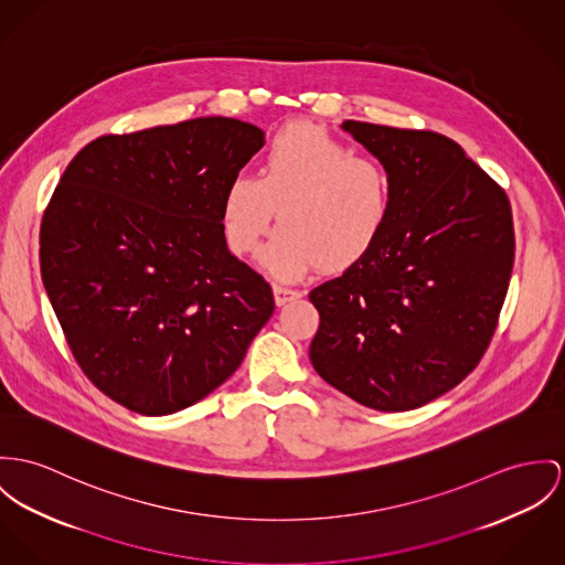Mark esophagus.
I'll return each instance as SVG.
<instances>
[{
  "label": "esophagus",
  "mask_w": 565,
  "mask_h": 565,
  "mask_svg": "<svg viewBox=\"0 0 565 565\" xmlns=\"http://www.w3.org/2000/svg\"><path fill=\"white\" fill-rule=\"evenodd\" d=\"M273 295H275V303L279 307L301 297L299 290H290V288H284V286H273Z\"/></svg>",
  "instance_id": "esophagus-1"
}]
</instances>
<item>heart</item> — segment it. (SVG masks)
I'll list each match as a JSON object with an SVG mask.
<instances>
[{
  "mask_svg": "<svg viewBox=\"0 0 565 565\" xmlns=\"http://www.w3.org/2000/svg\"><path fill=\"white\" fill-rule=\"evenodd\" d=\"M279 209L281 227L264 252V266L297 281L322 264L344 270L363 260L391 213L387 170L313 122L279 130L260 174H236L221 198V232L236 256H256Z\"/></svg>",
  "mask_w": 565,
  "mask_h": 565,
  "instance_id": "heart-1",
  "label": "heart"
}]
</instances>
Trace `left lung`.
<instances>
[{
    "mask_svg": "<svg viewBox=\"0 0 565 565\" xmlns=\"http://www.w3.org/2000/svg\"><path fill=\"white\" fill-rule=\"evenodd\" d=\"M387 170L390 221L363 260L316 286L313 370L374 411L419 408L476 367L514 266L505 191L449 137L347 120Z\"/></svg>",
    "mask_w": 565,
    "mask_h": 565,
    "instance_id": "1",
    "label": "left lung"
}]
</instances>
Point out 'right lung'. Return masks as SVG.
<instances>
[{"label": "right lung", "mask_w": 565, "mask_h": 565, "mask_svg": "<svg viewBox=\"0 0 565 565\" xmlns=\"http://www.w3.org/2000/svg\"><path fill=\"white\" fill-rule=\"evenodd\" d=\"M262 146L256 125L209 116L103 135L60 178L41 225L44 290L84 374L129 411L200 402L273 316L270 286L218 221Z\"/></svg>", "instance_id": "add662e5"}]
</instances>
